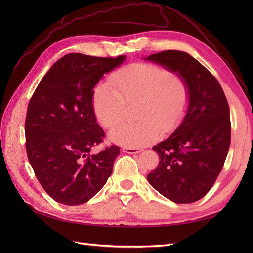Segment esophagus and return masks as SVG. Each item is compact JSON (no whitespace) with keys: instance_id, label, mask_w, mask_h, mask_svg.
I'll return each mask as SVG.
<instances>
[{"instance_id":"34e87169","label":"esophagus","mask_w":253,"mask_h":253,"mask_svg":"<svg viewBox=\"0 0 253 253\" xmlns=\"http://www.w3.org/2000/svg\"><path fill=\"white\" fill-rule=\"evenodd\" d=\"M142 149L140 148H124V152L127 154H136V153H140Z\"/></svg>"}]
</instances>
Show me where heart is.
<instances>
[{
	"label": "heart",
	"instance_id": "obj_1",
	"mask_svg": "<svg viewBox=\"0 0 253 253\" xmlns=\"http://www.w3.org/2000/svg\"><path fill=\"white\" fill-rule=\"evenodd\" d=\"M110 84L98 85L93 95L97 121L110 127L121 119L125 103L138 104L139 121L113 126L109 138L126 148H139L157 140L162 131L178 126L189 103V89L181 75L150 63H133L115 72Z\"/></svg>",
	"mask_w": 253,
	"mask_h": 253
}]
</instances>
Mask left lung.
I'll use <instances>...</instances> for the list:
<instances>
[{"mask_svg":"<svg viewBox=\"0 0 253 253\" xmlns=\"http://www.w3.org/2000/svg\"><path fill=\"white\" fill-rule=\"evenodd\" d=\"M143 60L178 73L189 89L181 124L153 148L160 160L148 175V181L176 204L194 203L212 188L230 147V111L226 96L216 78L185 51L164 50Z\"/></svg>","mask_w":253,"mask_h":253,"instance_id":"obj_1","label":"left lung"}]
</instances>
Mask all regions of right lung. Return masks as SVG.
Returning <instances> with one entry per match:
<instances>
[{"mask_svg":"<svg viewBox=\"0 0 253 253\" xmlns=\"http://www.w3.org/2000/svg\"><path fill=\"white\" fill-rule=\"evenodd\" d=\"M125 60L67 53L49 68L30 99L27 157L43 189L60 204L86 203L113 172L119 147L91 152L104 138L93 111V88Z\"/></svg>","mask_w":253,"mask_h":253,"instance_id":"obj_1","label":"right lung"}]
</instances>
